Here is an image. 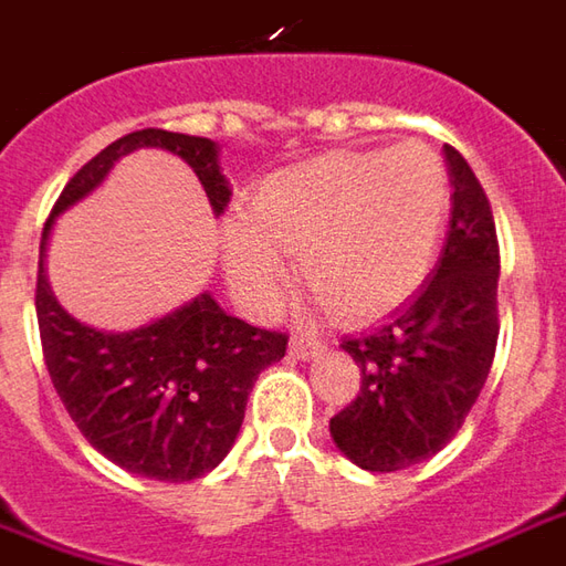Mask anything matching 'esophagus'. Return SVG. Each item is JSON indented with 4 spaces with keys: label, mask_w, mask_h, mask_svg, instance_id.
Wrapping results in <instances>:
<instances>
[{
    "label": "esophagus",
    "mask_w": 566,
    "mask_h": 566,
    "mask_svg": "<svg viewBox=\"0 0 566 566\" xmlns=\"http://www.w3.org/2000/svg\"><path fill=\"white\" fill-rule=\"evenodd\" d=\"M325 344L319 338H313V335H294L291 338V354L297 357V360H310V357H316Z\"/></svg>",
    "instance_id": "34e87169"
}]
</instances>
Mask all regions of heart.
Here are the masks:
<instances>
[{
	"mask_svg": "<svg viewBox=\"0 0 566 566\" xmlns=\"http://www.w3.org/2000/svg\"><path fill=\"white\" fill-rule=\"evenodd\" d=\"M448 206V168L429 144L325 153L269 175L250 209L224 219V269L247 301L269 310L291 279L281 250L301 253L319 301L369 319L426 279Z\"/></svg>",
	"mask_w": 566,
	"mask_h": 566,
	"instance_id": "heart-1",
	"label": "heart"
}]
</instances>
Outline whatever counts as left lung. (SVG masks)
<instances>
[{
	"label": "left lung",
	"mask_w": 566,
	"mask_h": 566,
	"mask_svg": "<svg viewBox=\"0 0 566 566\" xmlns=\"http://www.w3.org/2000/svg\"><path fill=\"white\" fill-rule=\"evenodd\" d=\"M451 224L432 279L391 316L342 347L360 366L357 398L328 432L344 458L395 473L439 454L473 410L497 344L495 219L489 197L454 147H444Z\"/></svg>",
	"instance_id": "1"
}]
</instances>
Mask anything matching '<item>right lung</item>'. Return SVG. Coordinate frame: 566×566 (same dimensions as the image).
<instances>
[{
	"label": "right lung",
	"mask_w": 566,
	"mask_h": 566,
	"mask_svg": "<svg viewBox=\"0 0 566 566\" xmlns=\"http://www.w3.org/2000/svg\"><path fill=\"white\" fill-rule=\"evenodd\" d=\"M140 147L181 156L222 216L231 200L209 137L144 127L118 137L77 168L40 241L36 322L43 360L74 426L115 467L159 482H190L216 470L241 432L247 395L265 366L287 350L284 332H265L224 313L212 294L134 332H99L74 319L52 294L46 244L52 222L106 181L112 166Z\"/></svg>",
	"instance_id": "obj_1"
}]
</instances>
